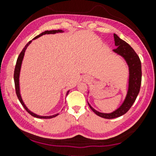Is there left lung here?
Masks as SVG:
<instances>
[{"instance_id": "obj_1", "label": "left lung", "mask_w": 156, "mask_h": 156, "mask_svg": "<svg viewBox=\"0 0 156 156\" xmlns=\"http://www.w3.org/2000/svg\"><path fill=\"white\" fill-rule=\"evenodd\" d=\"M113 37L115 45L117 47L115 49H113V51L125 59L129 67V87L125 99L119 108L109 113L98 112L87 102L90 109L97 115L106 119H112L120 117L128 112L134 103L139 94L142 80L141 62L139 56L128 43L120 38L115 34H113Z\"/></svg>"}]
</instances>
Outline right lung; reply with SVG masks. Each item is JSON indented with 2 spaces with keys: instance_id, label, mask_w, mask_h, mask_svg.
Masks as SVG:
<instances>
[{
  "instance_id": "right-lung-1",
  "label": "right lung",
  "mask_w": 156,
  "mask_h": 156,
  "mask_svg": "<svg viewBox=\"0 0 156 156\" xmlns=\"http://www.w3.org/2000/svg\"><path fill=\"white\" fill-rule=\"evenodd\" d=\"M64 32L62 30H50V31H44V32L41 33L39 34V35L36 36L35 38H33V40H35V39H37L39 37L42 36L43 35H45V34H56V33H62ZM32 42V41H30L29 43L26 44L24 48L22 50V51L20 52V54H19V56L18 57V59H17V61H16V67H15V69H14V84H15V88H16V93L17 95V97L18 100H19L20 102L21 103V105H23V107L25 108V110L27 111V112L30 113V115H31L34 117L35 118H43V119H49V118H54L57 116L59 114V113H56V114H54V115H49V116H44V115H37L36 113H34V112H31V111L28 109V108L26 107V105H25L24 102H23V100L22 99V97H21V95H20V82H19V78H20V69H21V65H22V62H23V58H24L25 56V50L27 49V47L30 45V44ZM69 92V90L67 91V94H66V96H67Z\"/></svg>"
}]
</instances>
